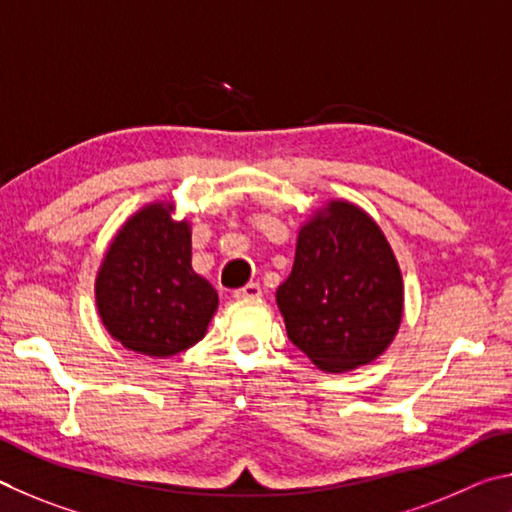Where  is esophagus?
Returning <instances> with one entry per match:
<instances>
[{
    "label": "esophagus",
    "mask_w": 512,
    "mask_h": 512,
    "mask_svg": "<svg viewBox=\"0 0 512 512\" xmlns=\"http://www.w3.org/2000/svg\"><path fill=\"white\" fill-rule=\"evenodd\" d=\"M261 297H263V288L258 283H247L245 288L233 292V299L236 301H249V299H261Z\"/></svg>",
    "instance_id": "34e87169"
}]
</instances>
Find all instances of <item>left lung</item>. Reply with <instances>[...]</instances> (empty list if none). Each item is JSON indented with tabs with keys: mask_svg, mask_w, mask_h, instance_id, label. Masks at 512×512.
<instances>
[{
	"mask_svg": "<svg viewBox=\"0 0 512 512\" xmlns=\"http://www.w3.org/2000/svg\"><path fill=\"white\" fill-rule=\"evenodd\" d=\"M276 303L292 344L317 369L346 373L378 360L405 315L402 272L380 224L337 197L312 211Z\"/></svg>",
	"mask_w": 512,
	"mask_h": 512,
	"instance_id": "8db88e82",
	"label": "left lung"
}]
</instances>
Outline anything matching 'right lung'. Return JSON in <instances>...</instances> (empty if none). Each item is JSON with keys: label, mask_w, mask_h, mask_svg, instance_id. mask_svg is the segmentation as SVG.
Here are the masks:
<instances>
[{"label": "right lung", "mask_w": 512, "mask_h": 512, "mask_svg": "<svg viewBox=\"0 0 512 512\" xmlns=\"http://www.w3.org/2000/svg\"><path fill=\"white\" fill-rule=\"evenodd\" d=\"M173 200L134 211L96 272V310L116 342L132 353L177 355L200 342L218 310V292L191 265V222L175 220Z\"/></svg>", "instance_id": "1"}]
</instances>
